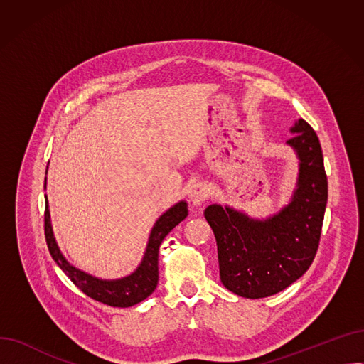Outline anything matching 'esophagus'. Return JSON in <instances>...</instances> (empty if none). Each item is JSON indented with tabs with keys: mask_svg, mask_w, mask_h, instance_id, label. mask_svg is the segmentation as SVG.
I'll return each instance as SVG.
<instances>
[{
	"mask_svg": "<svg viewBox=\"0 0 364 364\" xmlns=\"http://www.w3.org/2000/svg\"><path fill=\"white\" fill-rule=\"evenodd\" d=\"M206 199H208V188L202 183L192 186V188H190V200H192L195 206H200L202 203H205Z\"/></svg>",
	"mask_w": 364,
	"mask_h": 364,
	"instance_id": "1",
	"label": "esophagus"
}]
</instances>
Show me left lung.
I'll return each instance as SVG.
<instances>
[{"instance_id": "obj_1", "label": "left lung", "mask_w": 364, "mask_h": 364, "mask_svg": "<svg viewBox=\"0 0 364 364\" xmlns=\"http://www.w3.org/2000/svg\"><path fill=\"white\" fill-rule=\"evenodd\" d=\"M286 141L298 158L292 198L279 213L252 218L218 203L205 209L217 240L220 279L243 298L272 296L298 280L311 265L328 203V177L314 129L295 121Z\"/></svg>"}]
</instances>
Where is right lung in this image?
<instances>
[{
	"label": "right lung",
	"instance_id": "add662e5",
	"mask_svg": "<svg viewBox=\"0 0 364 364\" xmlns=\"http://www.w3.org/2000/svg\"><path fill=\"white\" fill-rule=\"evenodd\" d=\"M46 184H47V177H46ZM46 184H44V188H46ZM187 214H188L187 202L184 200H180L174 206H171L168 211H165L151 228L149 242L146 246V252L140 265L137 267L136 272H132L131 274L121 279L107 280V279L95 277L90 273L76 269L75 265H72L65 258L53 233L48 200L46 203V214H44L46 240H47L48 251L53 259L55 261V264L60 267L63 273L76 286H78L85 295H88L95 301L110 305V307L127 309L144 301L147 296L153 294V291L156 289L158 279H159V270H158L159 246L162 240L166 237V235L177 224H180L187 217Z\"/></svg>",
	"mask_w": 364,
	"mask_h": 364
}]
</instances>
